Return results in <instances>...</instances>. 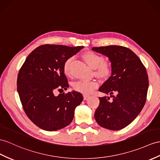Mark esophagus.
Wrapping results in <instances>:
<instances>
[{
	"mask_svg": "<svg viewBox=\"0 0 160 160\" xmlns=\"http://www.w3.org/2000/svg\"><path fill=\"white\" fill-rule=\"evenodd\" d=\"M89 95L88 94H83V99L84 100H87L89 98Z\"/></svg>",
	"mask_w": 160,
	"mask_h": 160,
	"instance_id": "1",
	"label": "esophagus"
}]
</instances>
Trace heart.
Listing matches in <instances>:
<instances>
[{
	"label": "heart",
	"mask_w": 160,
	"mask_h": 160,
	"mask_svg": "<svg viewBox=\"0 0 160 160\" xmlns=\"http://www.w3.org/2000/svg\"><path fill=\"white\" fill-rule=\"evenodd\" d=\"M83 60L89 66L95 68V73L100 77H107L110 75L112 70V65L110 62L104 61V58L94 52L89 51L82 56ZM73 60V57H70L65 60L63 70L66 75L71 76V64ZM98 83L94 80L80 79L75 82L72 85L73 89L83 93H89L96 88H98Z\"/></svg>",
	"instance_id": "obj_1"
}]
</instances>
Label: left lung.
Here are the masks:
<instances>
[{"label": "left lung", "mask_w": 160, "mask_h": 160, "mask_svg": "<svg viewBox=\"0 0 160 160\" xmlns=\"http://www.w3.org/2000/svg\"><path fill=\"white\" fill-rule=\"evenodd\" d=\"M107 56L111 62L112 74L99 88L111 96L99 97L100 104L95 119L100 126L111 130L123 129L133 122L147 100L149 80L146 68L129 48L119 45L92 48Z\"/></svg>", "instance_id": "1"}]
</instances>
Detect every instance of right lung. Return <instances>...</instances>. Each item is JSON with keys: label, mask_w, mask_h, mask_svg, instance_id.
Returning <instances> with one entry per match:
<instances>
[{"label": "right lung", "mask_w": 160, "mask_h": 160, "mask_svg": "<svg viewBox=\"0 0 160 160\" xmlns=\"http://www.w3.org/2000/svg\"><path fill=\"white\" fill-rule=\"evenodd\" d=\"M83 48L42 45L29 54L19 70L17 89L22 107L28 118L41 129L56 131L69 125L75 108L83 101L82 94L76 91L57 96L53 93L69 87L64 63Z\"/></svg>", "instance_id": "add662e5"}]
</instances>
